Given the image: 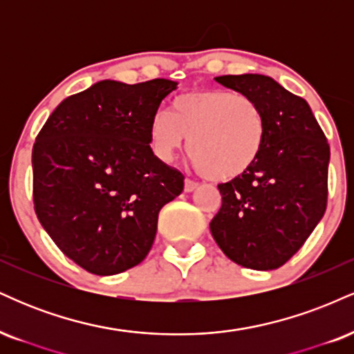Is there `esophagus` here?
Here are the masks:
<instances>
[{
  "mask_svg": "<svg viewBox=\"0 0 354 354\" xmlns=\"http://www.w3.org/2000/svg\"><path fill=\"white\" fill-rule=\"evenodd\" d=\"M196 188H198V181L186 178V180H185V191H186V193H189V191H193Z\"/></svg>",
  "mask_w": 354,
  "mask_h": 354,
  "instance_id": "esophagus-1",
  "label": "esophagus"
}]
</instances>
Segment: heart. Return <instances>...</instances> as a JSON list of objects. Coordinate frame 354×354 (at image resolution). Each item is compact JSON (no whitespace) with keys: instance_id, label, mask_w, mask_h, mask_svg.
<instances>
[{"instance_id":"b5f03b06","label":"heart","mask_w":354,"mask_h":354,"mask_svg":"<svg viewBox=\"0 0 354 354\" xmlns=\"http://www.w3.org/2000/svg\"><path fill=\"white\" fill-rule=\"evenodd\" d=\"M266 123L251 96L228 89H198L173 101L171 113L158 109L149 121V143L169 161L188 143L203 176L226 181L245 174L261 153Z\"/></svg>"}]
</instances>
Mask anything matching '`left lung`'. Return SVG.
I'll return each mask as SVG.
<instances>
[{
  "mask_svg": "<svg viewBox=\"0 0 354 354\" xmlns=\"http://www.w3.org/2000/svg\"><path fill=\"white\" fill-rule=\"evenodd\" d=\"M223 86L251 96L265 115L261 153L241 176L218 185L214 241L231 261L276 270L304 245L326 211L330 145L310 104L265 75H226Z\"/></svg>",
  "mask_w": 354,
  "mask_h": 354,
  "instance_id": "obj_1",
  "label": "left lung"
}]
</instances>
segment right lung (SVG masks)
<instances>
[{"mask_svg": "<svg viewBox=\"0 0 354 354\" xmlns=\"http://www.w3.org/2000/svg\"><path fill=\"white\" fill-rule=\"evenodd\" d=\"M176 84L100 81L61 101L36 136L35 213L56 246L89 273L140 265L158 213L183 191V173L149 146V121Z\"/></svg>", "mask_w": 354, "mask_h": 354, "instance_id": "add662e5", "label": "right lung"}]
</instances>
